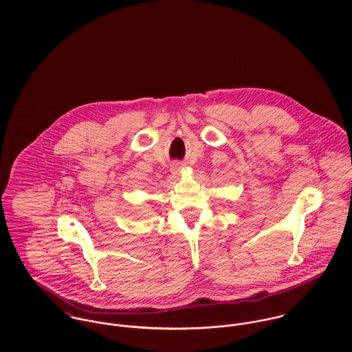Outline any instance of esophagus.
Wrapping results in <instances>:
<instances>
[{"mask_svg": "<svg viewBox=\"0 0 352 352\" xmlns=\"http://www.w3.org/2000/svg\"><path fill=\"white\" fill-rule=\"evenodd\" d=\"M180 170H182V166H180V165H177V164H176V165H175V166H173V172H175V173H176V175H177V173H180Z\"/></svg>", "mask_w": 352, "mask_h": 352, "instance_id": "obj_1", "label": "esophagus"}]
</instances>
